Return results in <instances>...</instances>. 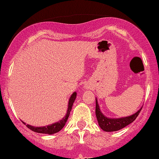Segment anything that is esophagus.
Instances as JSON below:
<instances>
[{"label": "esophagus", "mask_w": 159, "mask_h": 159, "mask_svg": "<svg viewBox=\"0 0 159 159\" xmlns=\"http://www.w3.org/2000/svg\"><path fill=\"white\" fill-rule=\"evenodd\" d=\"M84 87H86V88H89V86H88V85H85Z\"/></svg>", "instance_id": "obj_1"}]
</instances>
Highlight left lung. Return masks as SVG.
Returning <instances> with one entry per match:
<instances>
[{
  "mask_svg": "<svg viewBox=\"0 0 159 159\" xmlns=\"http://www.w3.org/2000/svg\"><path fill=\"white\" fill-rule=\"evenodd\" d=\"M142 107L138 110L136 113L131 116L125 117H120V118H109L106 116L103 115V113L100 111V107H99L98 102L96 99V116H97V121H98L99 126L102 130L107 132H111V131H119L125 127L128 126L134 120L137 118L139 113L141 112Z\"/></svg>",
  "mask_w": 159,
  "mask_h": 159,
  "instance_id": "left-lung-1",
  "label": "left lung"
}]
</instances>
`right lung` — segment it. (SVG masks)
Returning a JSON list of instances; mask_svg holds the SVG:
<instances>
[{"mask_svg":"<svg viewBox=\"0 0 159 159\" xmlns=\"http://www.w3.org/2000/svg\"><path fill=\"white\" fill-rule=\"evenodd\" d=\"M76 98V93L74 92L70 97V100H69V103H68V110H67L66 114L65 117L60 120L59 121L56 122V123L52 124V125H48V126H44V127H34L31 126V125H26L25 122H23L24 125H26L27 128H29L31 131H34V132L37 133H41V134H52L59 132V131L62 129L64 126H65L67 120H68V117L70 114V111L72 110V107H73V103H74L75 100Z\"/></svg>","mask_w":159,"mask_h":159,"instance_id":"add662e5","label":"right lung"}]
</instances>
